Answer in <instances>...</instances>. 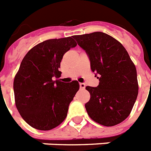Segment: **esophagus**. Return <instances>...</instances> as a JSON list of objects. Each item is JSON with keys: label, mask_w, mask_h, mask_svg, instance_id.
Returning <instances> with one entry per match:
<instances>
[{"label": "esophagus", "mask_w": 151, "mask_h": 151, "mask_svg": "<svg viewBox=\"0 0 151 151\" xmlns=\"http://www.w3.org/2000/svg\"><path fill=\"white\" fill-rule=\"evenodd\" d=\"M79 85H80V88H81V89H84V88H86V85L84 83H80Z\"/></svg>", "instance_id": "esophagus-1"}]
</instances>
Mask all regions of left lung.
<instances>
[{"instance_id":"obj_1","label":"left lung","mask_w":151,"mask_h":151,"mask_svg":"<svg viewBox=\"0 0 151 151\" xmlns=\"http://www.w3.org/2000/svg\"><path fill=\"white\" fill-rule=\"evenodd\" d=\"M86 50L97 87L86 86L90 100L86 109L91 119L106 127L119 124L129 116L139 91L135 65L124 46L104 32L73 35Z\"/></svg>"}]
</instances>
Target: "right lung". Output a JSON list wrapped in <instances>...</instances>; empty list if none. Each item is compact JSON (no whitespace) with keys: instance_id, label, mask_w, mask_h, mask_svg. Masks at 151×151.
<instances>
[{"instance_id":"add662e5","label":"right lung","mask_w":151,"mask_h":151,"mask_svg":"<svg viewBox=\"0 0 151 151\" xmlns=\"http://www.w3.org/2000/svg\"><path fill=\"white\" fill-rule=\"evenodd\" d=\"M77 43L73 36L40 42L27 53L15 76V102L22 118L31 127L49 131L62 124L79 83H65L58 70L64 54Z\"/></svg>"}]
</instances>
